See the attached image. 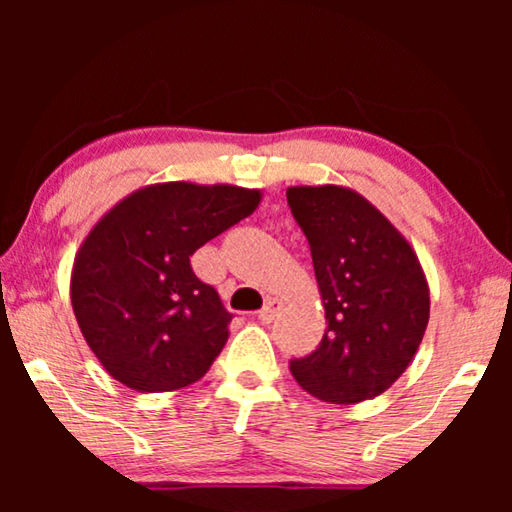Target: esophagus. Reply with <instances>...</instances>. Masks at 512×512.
I'll return each mask as SVG.
<instances>
[{"mask_svg": "<svg viewBox=\"0 0 512 512\" xmlns=\"http://www.w3.org/2000/svg\"><path fill=\"white\" fill-rule=\"evenodd\" d=\"M279 310H282V303H279L277 298H270L268 303L263 305V310L258 312V319H261L263 324H270V321H275V317L279 314Z\"/></svg>", "mask_w": 512, "mask_h": 512, "instance_id": "34e87169", "label": "esophagus"}]
</instances>
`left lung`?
<instances>
[{
	"label": "left lung",
	"mask_w": 512,
	"mask_h": 512,
	"mask_svg": "<svg viewBox=\"0 0 512 512\" xmlns=\"http://www.w3.org/2000/svg\"><path fill=\"white\" fill-rule=\"evenodd\" d=\"M310 242L326 333L291 375L319 401L354 405L405 373L429 324V284L401 230L347 186H289Z\"/></svg>",
	"instance_id": "1"
}]
</instances>
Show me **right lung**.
I'll return each mask as SVG.
<instances>
[{"label":"right lung","instance_id":"obj_1","mask_svg":"<svg viewBox=\"0 0 512 512\" xmlns=\"http://www.w3.org/2000/svg\"><path fill=\"white\" fill-rule=\"evenodd\" d=\"M258 188L165 181L118 200L83 237L69 296L107 373L139 394L198 382L228 340L230 312L191 256L261 205Z\"/></svg>","mask_w":512,"mask_h":512}]
</instances>
